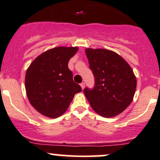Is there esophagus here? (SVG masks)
<instances>
[{
	"mask_svg": "<svg viewBox=\"0 0 160 160\" xmlns=\"http://www.w3.org/2000/svg\"><path fill=\"white\" fill-rule=\"evenodd\" d=\"M81 88H82V89L83 90L84 88H85V84L84 83V82H82V83H81Z\"/></svg>",
	"mask_w": 160,
	"mask_h": 160,
	"instance_id": "obj_1",
	"label": "esophagus"
}]
</instances>
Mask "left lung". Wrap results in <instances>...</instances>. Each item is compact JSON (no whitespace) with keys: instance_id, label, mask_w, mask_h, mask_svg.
Segmentation results:
<instances>
[{"instance_id":"8db88e82","label":"left lung","mask_w":160,"mask_h":160,"mask_svg":"<svg viewBox=\"0 0 160 160\" xmlns=\"http://www.w3.org/2000/svg\"><path fill=\"white\" fill-rule=\"evenodd\" d=\"M94 76L93 89L84 93L95 112L106 118L122 112L133 100L137 80L132 67L120 55L109 50L85 49Z\"/></svg>"}]
</instances>
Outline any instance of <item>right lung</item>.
Wrapping results in <instances>:
<instances>
[{"instance_id":"right-lung-1","label":"right lung","mask_w":160,"mask_h":160,"mask_svg":"<svg viewBox=\"0 0 160 160\" xmlns=\"http://www.w3.org/2000/svg\"><path fill=\"white\" fill-rule=\"evenodd\" d=\"M77 47H57L35 59L26 73L25 87L30 103L38 112L57 118L67 110L76 93L82 91L74 82L68 62Z\"/></svg>"}]
</instances>
